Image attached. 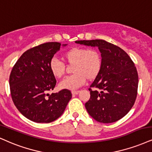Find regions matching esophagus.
Returning a JSON list of instances; mask_svg holds the SVG:
<instances>
[{
  "label": "esophagus",
  "mask_w": 152,
  "mask_h": 152,
  "mask_svg": "<svg viewBox=\"0 0 152 152\" xmlns=\"http://www.w3.org/2000/svg\"><path fill=\"white\" fill-rule=\"evenodd\" d=\"M80 93V91H72V95H77Z\"/></svg>",
  "instance_id": "obj_1"
}]
</instances>
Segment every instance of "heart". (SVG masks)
<instances>
[{
    "mask_svg": "<svg viewBox=\"0 0 152 152\" xmlns=\"http://www.w3.org/2000/svg\"><path fill=\"white\" fill-rule=\"evenodd\" d=\"M63 58L68 65H73L72 72L74 74L67 77L61 82L59 87L62 89L75 90L85 84L86 79L94 80L102 69V56L95 49L82 47L72 48L65 52ZM49 69L56 78H61L65 71L64 64L56 58L50 60Z\"/></svg>",
    "mask_w": 152,
    "mask_h": 152,
    "instance_id": "obj_1",
    "label": "heart"
}]
</instances>
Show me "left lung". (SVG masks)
Wrapping results in <instances>:
<instances>
[{"mask_svg":"<svg viewBox=\"0 0 152 152\" xmlns=\"http://www.w3.org/2000/svg\"><path fill=\"white\" fill-rule=\"evenodd\" d=\"M76 44L98 47L102 59L99 75L90 87L92 91L85 104L88 113L99 123H110L124 117L134 104L137 94L138 74L126 52L102 39L76 41Z\"/></svg>","mask_w":152,"mask_h":152,"instance_id":"obj_1","label":"left lung"}]
</instances>
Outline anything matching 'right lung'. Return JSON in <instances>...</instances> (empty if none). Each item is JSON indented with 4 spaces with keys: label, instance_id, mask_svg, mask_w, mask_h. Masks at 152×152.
Wrapping results in <instances>:
<instances>
[{
    "label": "right lung",
    "instance_id": "add662e5",
    "mask_svg": "<svg viewBox=\"0 0 152 152\" xmlns=\"http://www.w3.org/2000/svg\"><path fill=\"white\" fill-rule=\"evenodd\" d=\"M67 44L48 42L27 50L11 71L9 84L13 103L24 117L48 123L63 113L72 94L68 89L48 94L56 84L49 63L54 54Z\"/></svg>",
    "mask_w": 152,
    "mask_h": 152
}]
</instances>
